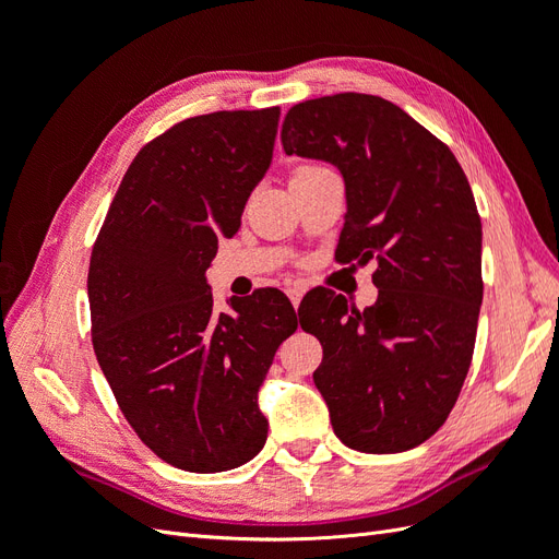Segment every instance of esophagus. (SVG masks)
<instances>
[{
  "instance_id": "esophagus-1",
  "label": "esophagus",
  "mask_w": 559,
  "mask_h": 559,
  "mask_svg": "<svg viewBox=\"0 0 559 559\" xmlns=\"http://www.w3.org/2000/svg\"><path fill=\"white\" fill-rule=\"evenodd\" d=\"M286 296H289V300L294 302V308H298L300 300H302V289H300V286H289V289H286Z\"/></svg>"
}]
</instances>
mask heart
I'll return each instance as SVG.
<instances>
[{"label": "heart", "instance_id": "b5f03b06", "mask_svg": "<svg viewBox=\"0 0 559 559\" xmlns=\"http://www.w3.org/2000/svg\"><path fill=\"white\" fill-rule=\"evenodd\" d=\"M319 170H326V167H321V165H300L298 170L294 173V177H306V175H314V173H319ZM292 177V179H294Z\"/></svg>", "mask_w": 559, "mask_h": 559}]
</instances>
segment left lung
Masks as SVG:
<instances>
[{"label": "left lung", "mask_w": 559, "mask_h": 559, "mask_svg": "<svg viewBox=\"0 0 559 559\" xmlns=\"http://www.w3.org/2000/svg\"><path fill=\"white\" fill-rule=\"evenodd\" d=\"M282 146L343 175L335 257L378 261V300L366 310L341 294L300 302V326L324 347L312 378L333 431L359 452L411 450L448 419L476 345L483 226L466 175L441 140L378 95L292 107Z\"/></svg>", "instance_id": "8db88e82"}]
</instances>
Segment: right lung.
<instances>
[{
  "label": "right lung",
  "instance_id": "right-lung-1",
  "mask_svg": "<svg viewBox=\"0 0 559 559\" xmlns=\"http://www.w3.org/2000/svg\"><path fill=\"white\" fill-rule=\"evenodd\" d=\"M280 107L193 116L118 186L88 267L93 349L130 427L163 462L238 468L265 445L259 389L298 319L277 289L214 312L207 267L265 177Z\"/></svg>",
  "mask_w": 559,
  "mask_h": 559
}]
</instances>
